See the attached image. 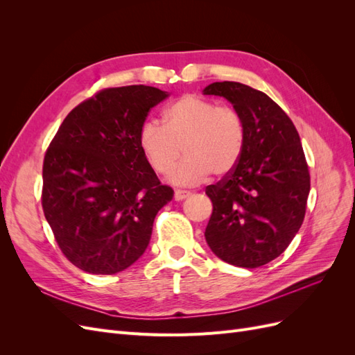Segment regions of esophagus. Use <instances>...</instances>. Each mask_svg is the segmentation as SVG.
I'll list each match as a JSON object with an SVG mask.
<instances>
[{"instance_id": "1", "label": "esophagus", "mask_w": 355, "mask_h": 355, "mask_svg": "<svg viewBox=\"0 0 355 355\" xmlns=\"http://www.w3.org/2000/svg\"><path fill=\"white\" fill-rule=\"evenodd\" d=\"M189 194H191L189 191H184V189H176V191H175V200H176V201H182V200L188 198V197H189Z\"/></svg>"}]
</instances>
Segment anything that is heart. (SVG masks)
Returning a JSON list of instances; mask_svg holds the SVG:
<instances>
[{"label": "heart", "instance_id": "1", "mask_svg": "<svg viewBox=\"0 0 355 355\" xmlns=\"http://www.w3.org/2000/svg\"><path fill=\"white\" fill-rule=\"evenodd\" d=\"M137 144L158 175H166L184 151L185 158L168 179L178 185H196L211 171L225 176L237 167L245 146V124L231 106L185 94L164 111L163 125L154 120L141 125Z\"/></svg>", "mask_w": 355, "mask_h": 355}]
</instances>
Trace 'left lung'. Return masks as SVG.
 Instances as JSON below:
<instances>
[{
    "label": "left lung",
    "instance_id": "left-lung-1",
    "mask_svg": "<svg viewBox=\"0 0 355 355\" xmlns=\"http://www.w3.org/2000/svg\"><path fill=\"white\" fill-rule=\"evenodd\" d=\"M202 93L230 101L245 124L240 163L206 188L213 204L206 241L225 262L262 266L287 249L305 218L311 180L299 133L270 96L249 85L213 83Z\"/></svg>",
    "mask_w": 355,
    "mask_h": 355
}]
</instances>
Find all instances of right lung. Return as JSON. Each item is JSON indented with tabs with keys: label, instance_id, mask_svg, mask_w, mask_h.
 <instances>
[{
	"label": "right lung",
	"instance_id": "obj_1",
	"mask_svg": "<svg viewBox=\"0 0 355 355\" xmlns=\"http://www.w3.org/2000/svg\"><path fill=\"white\" fill-rule=\"evenodd\" d=\"M168 93L149 85L105 89L67 115L42 164V210L67 259L112 275L151 240L158 210L173 198L149 167L137 135Z\"/></svg>",
	"mask_w": 355,
	"mask_h": 355
}]
</instances>
